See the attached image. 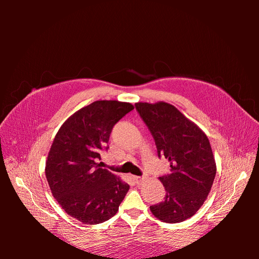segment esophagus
Here are the masks:
<instances>
[{
    "mask_svg": "<svg viewBox=\"0 0 259 259\" xmlns=\"http://www.w3.org/2000/svg\"><path fill=\"white\" fill-rule=\"evenodd\" d=\"M134 180L136 182V184H138V185H140L142 184L144 180H145V178L144 177H138V176H134Z\"/></svg>",
    "mask_w": 259,
    "mask_h": 259,
    "instance_id": "esophagus-1",
    "label": "esophagus"
}]
</instances>
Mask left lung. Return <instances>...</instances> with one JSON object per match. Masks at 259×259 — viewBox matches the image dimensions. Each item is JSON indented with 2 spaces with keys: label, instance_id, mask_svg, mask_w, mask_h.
Segmentation results:
<instances>
[{
  "label": "left lung",
  "instance_id": "left-lung-1",
  "mask_svg": "<svg viewBox=\"0 0 259 259\" xmlns=\"http://www.w3.org/2000/svg\"><path fill=\"white\" fill-rule=\"evenodd\" d=\"M135 107L151 132L159 156L170 165V174L159 177L165 198L150 206L151 213L164 223H182L197 213L213 186L216 163L209 140L173 105L159 101Z\"/></svg>",
  "mask_w": 259,
  "mask_h": 259
}]
</instances>
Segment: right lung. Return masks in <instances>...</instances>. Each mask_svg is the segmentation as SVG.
I'll use <instances>...</instances> for the list:
<instances>
[{"instance_id": "right-lung-1", "label": "right lung", "mask_w": 259, "mask_h": 259, "mask_svg": "<svg viewBox=\"0 0 259 259\" xmlns=\"http://www.w3.org/2000/svg\"><path fill=\"white\" fill-rule=\"evenodd\" d=\"M134 106L97 100L69 116L58 130L45 164L51 191L68 215L86 225L104 223L119 210L130 186L98 160L116 122Z\"/></svg>"}]
</instances>
